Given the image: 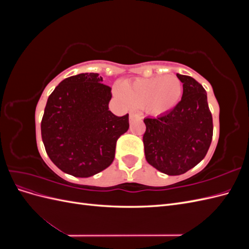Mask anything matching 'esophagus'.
<instances>
[{"mask_svg": "<svg viewBox=\"0 0 249 249\" xmlns=\"http://www.w3.org/2000/svg\"><path fill=\"white\" fill-rule=\"evenodd\" d=\"M137 117H139V115H137V114H135V113H130V122H132L133 119H135V118H137Z\"/></svg>", "mask_w": 249, "mask_h": 249, "instance_id": "esophagus-1", "label": "esophagus"}]
</instances>
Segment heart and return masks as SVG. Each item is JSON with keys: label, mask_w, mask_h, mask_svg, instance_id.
Listing matches in <instances>:
<instances>
[{"label": "heart", "mask_w": 249, "mask_h": 249, "mask_svg": "<svg viewBox=\"0 0 249 249\" xmlns=\"http://www.w3.org/2000/svg\"><path fill=\"white\" fill-rule=\"evenodd\" d=\"M114 93L125 108H144L148 114L160 115L170 111L179 101L183 85L175 76L139 79L115 86Z\"/></svg>", "instance_id": "heart-1"}]
</instances>
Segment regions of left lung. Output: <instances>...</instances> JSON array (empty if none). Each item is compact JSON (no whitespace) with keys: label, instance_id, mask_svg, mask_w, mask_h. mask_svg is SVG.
Instances as JSON below:
<instances>
[{"label":"left lung","instance_id":"8db88e82","mask_svg":"<svg viewBox=\"0 0 249 249\" xmlns=\"http://www.w3.org/2000/svg\"><path fill=\"white\" fill-rule=\"evenodd\" d=\"M183 83V96L172 110L146 117L143 135L148 164L168 176H179L206 157L213 137V118L207 92L197 81L177 73Z\"/></svg>","mask_w":249,"mask_h":249}]
</instances>
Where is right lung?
<instances>
[{
    "label": "right lung",
    "mask_w": 249,
    "mask_h": 249,
    "mask_svg": "<svg viewBox=\"0 0 249 249\" xmlns=\"http://www.w3.org/2000/svg\"><path fill=\"white\" fill-rule=\"evenodd\" d=\"M111 88L99 73L64 79L49 96L41 137L52 162L63 172L88 178L109 167L117 139L129 130V114L109 110Z\"/></svg>",
    "instance_id": "right-lung-1"
}]
</instances>
